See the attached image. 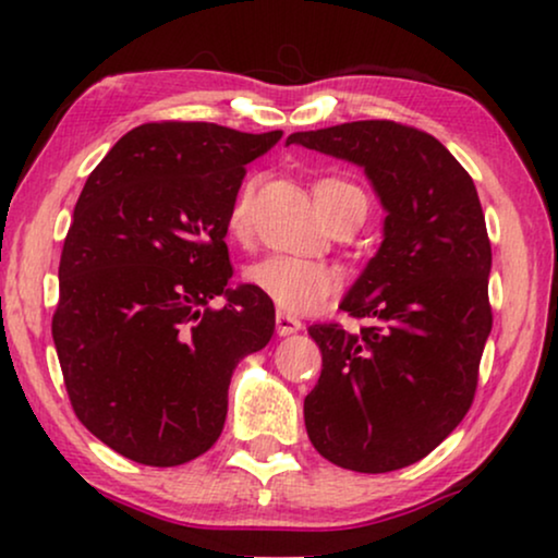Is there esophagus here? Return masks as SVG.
Masks as SVG:
<instances>
[{
  "instance_id": "34e87169",
  "label": "esophagus",
  "mask_w": 558,
  "mask_h": 558,
  "mask_svg": "<svg viewBox=\"0 0 558 558\" xmlns=\"http://www.w3.org/2000/svg\"><path fill=\"white\" fill-rule=\"evenodd\" d=\"M301 322L291 314H283V311H278V316H275V331H278V337H291V333L301 331Z\"/></svg>"
}]
</instances>
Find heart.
<instances>
[{
	"mask_svg": "<svg viewBox=\"0 0 558 558\" xmlns=\"http://www.w3.org/2000/svg\"><path fill=\"white\" fill-rule=\"evenodd\" d=\"M314 196L322 214L329 225L341 219H365L367 198L354 183L341 178H324L314 185ZM252 217V183L244 185L236 202L229 211V232L244 236L250 229ZM244 280L255 288L259 295L270 299L275 306L291 311V314H311L322 308L329 299L339 278L329 265L311 263V259L291 255H270L252 263L244 270Z\"/></svg>",
	"mask_w": 558,
	"mask_h": 558,
	"instance_id": "b5f03b06",
	"label": "heart"
}]
</instances>
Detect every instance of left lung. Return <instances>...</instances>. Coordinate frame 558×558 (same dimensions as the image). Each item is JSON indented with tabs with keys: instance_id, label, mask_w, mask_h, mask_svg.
<instances>
[{
	"instance_id": "1",
	"label": "left lung",
	"mask_w": 558,
	"mask_h": 558,
	"mask_svg": "<svg viewBox=\"0 0 558 558\" xmlns=\"http://www.w3.org/2000/svg\"><path fill=\"white\" fill-rule=\"evenodd\" d=\"M286 145L360 166L385 209L380 247L339 303L373 326L308 329L324 362L303 400L308 439L344 470H400L447 439L477 388L493 331L477 189L439 140L388 119L293 132Z\"/></svg>"
}]
</instances>
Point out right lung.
<instances>
[{"label":"right lung","instance_id":"right-lung-1","mask_svg":"<svg viewBox=\"0 0 558 558\" xmlns=\"http://www.w3.org/2000/svg\"><path fill=\"white\" fill-rule=\"evenodd\" d=\"M280 137L140 124L81 191L53 341L78 421L132 462L175 466L209 451L236 362L272 337V301L229 283L225 236L244 166ZM217 294L228 303L214 312Z\"/></svg>","mask_w":558,"mask_h":558}]
</instances>
